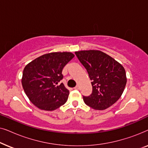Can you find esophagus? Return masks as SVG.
Instances as JSON below:
<instances>
[{
    "label": "esophagus",
    "mask_w": 148,
    "mask_h": 148,
    "mask_svg": "<svg viewBox=\"0 0 148 148\" xmlns=\"http://www.w3.org/2000/svg\"><path fill=\"white\" fill-rule=\"evenodd\" d=\"M79 88H80V87H79V85H77V86L75 87V90H79Z\"/></svg>",
    "instance_id": "obj_1"
}]
</instances>
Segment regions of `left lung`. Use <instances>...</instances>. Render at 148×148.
Segmentation results:
<instances>
[{
	"mask_svg": "<svg viewBox=\"0 0 148 148\" xmlns=\"http://www.w3.org/2000/svg\"><path fill=\"white\" fill-rule=\"evenodd\" d=\"M75 54L92 80V92L90 96H83L84 102L95 110L109 108L125 90L127 77L124 67L100 50H82Z\"/></svg>",
	"mask_w": 148,
	"mask_h": 148,
	"instance_id": "obj_1",
	"label": "left lung"
}]
</instances>
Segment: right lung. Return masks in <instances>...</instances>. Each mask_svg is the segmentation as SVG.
Instances as JSON below:
<instances>
[{
	"label": "right lung",
	"mask_w": 148,
	"mask_h": 148,
	"mask_svg": "<svg viewBox=\"0 0 148 148\" xmlns=\"http://www.w3.org/2000/svg\"><path fill=\"white\" fill-rule=\"evenodd\" d=\"M74 56L71 52H51L25 66L22 86L32 104L41 110L52 111L66 102L69 91L60 82L63 78L62 69Z\"/></svg>",
	"instance_id": "obj_1"
}]
</instances>
